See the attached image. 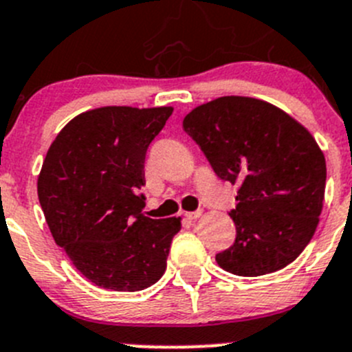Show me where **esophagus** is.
Listing matches in <instances>:
<instances>
[{"mask_svg":"<svg viewBox=\"0 0 352 352\" xmlns=\"http://www.w3.org/2000/svg\"><path fill=\"white\" fill-rule=\"evenodd\" d=\"M201 214H203V211L197 210V211H187V213L184 214V217H186L187 220H197V218H199Z\"/></svg>","mask_w":352,"mask_h":352,"instance_id":"34e87169","label":"esophagus"}]
</instances>
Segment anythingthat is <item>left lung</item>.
Wrapping results in <instances>:
<instances>
[{"instance_id":"1","label":"left lung","mask_w":352,"mask_h":352,"mask_svg":"<svg viewBox=\"0 0 352 352\" xmlns=\"http://www.w3.org/2000/svg\"><path fill=\"white\" fill-rule=\"evenodd\" d=\"M184 131L221 180L237 186L235 241L217 263L241 277L282 270L311 241L325 197L327 165L315 138L280 108L223 96L194 108Z\"/></svg>"}]
</instances>
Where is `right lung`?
<instances>
[{
    "label": "right lung",
    "instance_id": "1",
    "mask_svg": "<svg viewBox=\"0 0 352 352\" xmlns=\"http://www.w3.org/2000/svg\"><path fill=\"white\" fill-rule=\"evenodd\" d=\"M172 107H103L77 115L47 149L37 196L54 242L98 287L134 292L166 270L180 218L142 214L144 160Z\"/></svg>",
    "mask_w": 352,
    "mask_h": 352
}]
</instances>
